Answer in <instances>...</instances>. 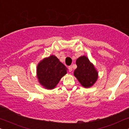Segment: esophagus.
Segmentation results:
<instances>
[{"instance_id":"obj_1","label":"esophagus","mask_w":129,"mask_h":129,"mask_svg":"<svg viewBox=\"0 0 129 129\" xmlns=\"http://www.w3.org/2000/svg\"><path fill=\"white\" fill-rule=\"evenodd\" d=\"M68 70H69L70 72H71L72 71H73V67H72V66L68 67Z\"/></svg>"}]
</instances>
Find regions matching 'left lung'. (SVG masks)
<instances>
[{
  "instance_id": "8db88e82",
  "label": "left lung",
  "mask_w": 129,
  "mask_h": 129,
  "mask_svg": "<svg viewBox=\"0 0 129 129\" xmlns=\"http://www.w3.org/2000/svg\"><path fill=\"white\" fill-rule=\"evenodd\" d=\"M77 68L74 72L81 85L84 88H90L97 81L99 73L93 63L86 56H81L76 60Z\"/></svg>"
}]
</instances>
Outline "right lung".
I'll list each match as a JSON object with an SVG mask.
<instances>
[{"label":"right lung","mask_w":129,"mask_h":129,"mask_svg":"<svg viewBox=\"0 0 129 129\" xmlns=\"http://www.w3.org/2000/svg\"><path fill=\"white\" fill-rule=\"evenodd\" d=\"M67 68L54 55L45 58L37 67V75L39 84L47 90L56 86L62 77L67 73Z\"/></svg>","instance_id":"right-lung-1"}]
</instances>
